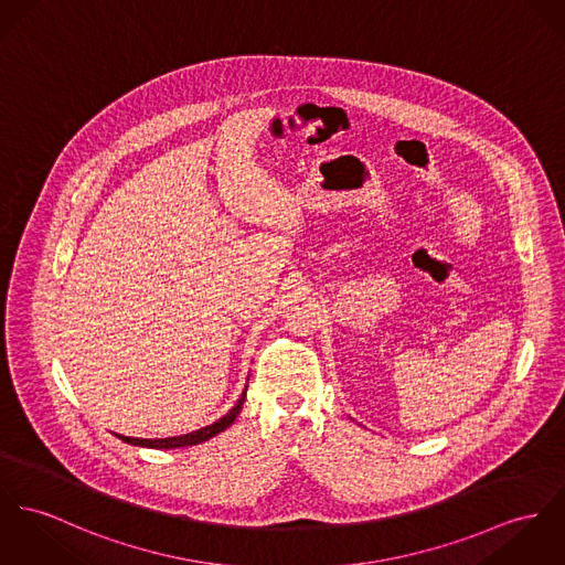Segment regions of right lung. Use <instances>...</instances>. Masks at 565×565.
I'll return each instance as SVG.
<instances>
[{
	"instance_id": "1",
	"label": "right lung",
	"mask_w": 565,
	"mask_h": 565,
	"mask_svg": "<svg viewBox=\"0 0 565 565\" xmlns=\"http://www.w3.org/2000/svg\"><path fill=\"white\" fill-rule=\"evenodd\" d=\"M243 402H245V393L241 395V399L236 402V406L227 415H223L215 424H211V426H206L202 430H195L191 435L174 436V438H130V436L118 435V438H122L125 443H130V445H141V447H152V449H175V447L198 445V443H204V440L217 436L225 428H230L234 424V419L238 417V413L243 408Z\"/></svg>"
}]
</instances>
